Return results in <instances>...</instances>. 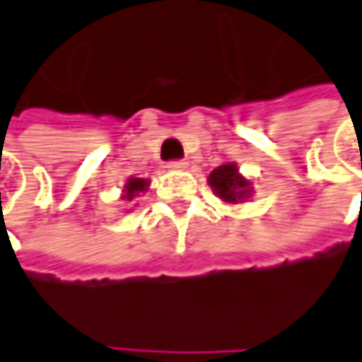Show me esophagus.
Returning <instances> with one entry per match:
<instances>
[{
	"label": "esophagus",
	"mask_w": 362,
	"mask_h": 362,
	"mask_svg": "<svg viewBox=\"0 0 362 362\" xmlns=\"http://www.w3.org/2000/svg\"><path fill=\"white\" fill-rule=\"evenodd\" d=\"M188 163L184 161V159H172V161H168V165L165 168H170V170H184Z\"/></svg>",
	"instance_id": "obj_1"
}]
</instances>
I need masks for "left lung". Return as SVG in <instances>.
Returning <instances> with one entry per match:
<instances>
[{"label": "left lung", "instance_id": "8db88e82", "mask_svg": "<svg viewBox=\"0 0 362 362\" xmlns=\"http://www.w3.org/2000/svg\"><path fill=\"white\" fill-rule=\"evenodd\" d=\"M209 184H211L215 194L219 199L228 201V203L243 201L248 194V186H250L245 178L238 176V170H236L234 163L219 165L217 170H214L211 176H209Z\"/></svg>", "mask_w": 362, "mask_h": 362}]
</instances>
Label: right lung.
<instances>
[{"instance_id": "add662e5", "label": "right lung", "mask_w": 362, "mask_h": 362, "mask_svg": "<svg viewBox=\"0 0 362 362\" xmlns=\"http://www.w3.org/2000/svg\"><path fill=\"white\" fill-rule=\"evenodd\" d=\"M145 188H147V180H141V178H130V180H128V186H126V197H124V199L132 201V197H134L136 192L145 190Z\"/></svg>"}]
</instances>
